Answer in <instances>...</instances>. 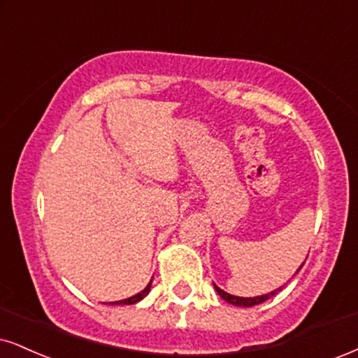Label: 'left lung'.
I'll return each mask as SVG.
<instances>
[{
    "instance_id": "1",
    "label": "left lung",
    "mask_w": 358,
    "mask_h": 358,
    "mask_svg": "<svg viewBox=\"0 0 358 358\" xmlns=\"http://www.w3.org/2000/svg\"><path fill=\"white\" fill-rule=\"evenodd\" d=\"M302 266H303V264H302ZM302 266L299 267V271H301ZM299 271H297V272H299ZM214 287H215V290H217V294L220 295V297L224 299V301L229 302V303H232V306H239V307H252V306H257V303L266 302L267 299H271L272 295L277 294V290H273V292H271V294L259 295V297H236V295H231V294L224 292V290L219 289V287L215 285V284H214ZM279 290H280V289H279Z\"/></svg>"
}]
</instances>
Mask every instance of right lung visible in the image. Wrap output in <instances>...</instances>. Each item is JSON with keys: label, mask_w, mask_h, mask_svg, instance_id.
Here are the masks:
<instances>
[{"label": "right lung", "mask_w": 358, "mask_h": 358, "mask_svg": "<svg viewBox=\"0 0 358 358\" xmlns=\"http://www.w3.org/2000/svg\"><path fill=\"white\" fill-rule=\"evenodd\" d=\"M151 282H152V280H151ZM151 282H149V284H148V287H145V289L143 290V292H139V294L132 295V297H129V299H124V301H119V302H113V303H127V306H131V303H136V302L143 301V299L145 297V295H148V294H149V290H151Z\"/></svg>", "instance_id": "right-lung-1"}]
</instances>
